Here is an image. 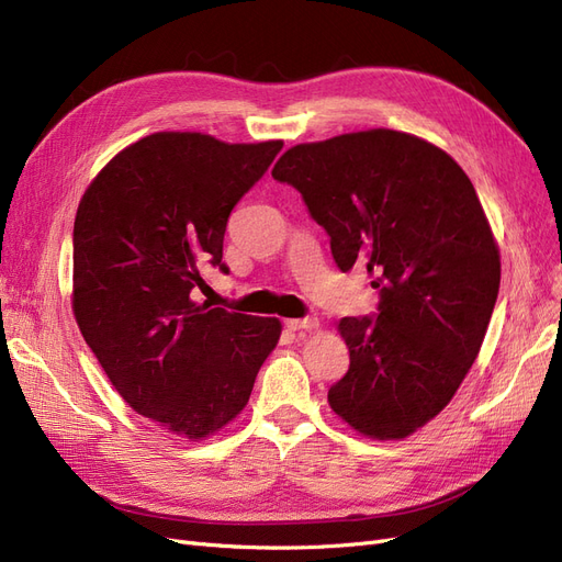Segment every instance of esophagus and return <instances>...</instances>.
I'll use <instances>...</instances> for the list:
<instances>
[{
    "instance_id": "1",
    "label": "esophagus",
    "mask_w": 562,
    "mask_h": 562,
    "mask_svg": "<svg viewBox=\"0 0 562 562\" xmlns=\"http://www.w3.org/2000/svg\"><path fill=\"white\" fill-rule=\"evenodd\" d=\"M284 327L289 331H315L319 322L315 317H303V319H284Z\"/></svg>"
}]
</instances>
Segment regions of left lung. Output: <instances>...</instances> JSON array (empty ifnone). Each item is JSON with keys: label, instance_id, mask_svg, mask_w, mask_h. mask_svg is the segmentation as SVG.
<instances>
[{"label": "left lung", "instance_id": "obj_1", "mask_svg": "<svg viewBox=\"0 0 562 562\" xmlns=\"http://www.w3.org/2000/svg\"><path fill=\"white\" fill-rule=\"evenodd\" d=\"M278 182L303 195L342 273L364 268L378 317H342L350 369L329 406L361 437L406 439L472 369L499 292V247L474 184L437 144L390 128L286 149Z\"/></svg>", "mask_w": 562, "mask_h": 562}]
</instances>
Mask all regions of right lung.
Masks as SVG:
<instances>
[{
	"instance_id": "obj_1",
	"label": "right lung",
	"mask_w": 562,
	"mask_h": 562,
	"mask_svg": "<svg viewBox=\"0 0 562 562\" xmlns=\"http://www.w3.org/2000/svg\"><path fill=\"white\" fill-rule=\"evenodd\" d=\"M280 149L282 139L154 133L106 162L77 210L81 336L125 404L189 441L214 437L247 406L282 334L276 317L193 301L205 266L228 273V214Z\"/></svg>"
}]
</instances>
